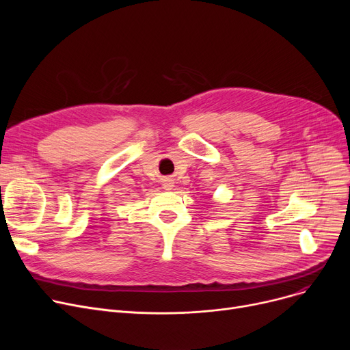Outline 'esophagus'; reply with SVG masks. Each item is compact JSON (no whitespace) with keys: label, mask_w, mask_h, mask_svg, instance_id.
<instances>
[{"label":"esophagus","mask_w":350,"mask_h":350,"mask_svg":"<svg viewBox=\"0 0 350 350\" xmlns=\"http://www.w3.org/2000/svg\"><path fill=\"white\" fill-rule=\"evenodd\" d=\"M164 187L167 189V190H170V187H172V186H170V183H165V186H164Z\"/></svg>","instance_id":"1"}]
</instances>
